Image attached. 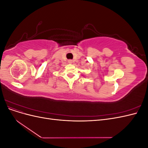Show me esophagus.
Returning a JSON list of instances; mask_svg holds the SVG:
<instances>
[{"label": "esophagus", "mask_w": 148, "mask_h": 148, "mask_svg": "<svg viewBox=\"0 0 148 148\" xmlns=\"http://www.w3.org/2000/svg\"><path fill=\"white\" fill-rule=\"evenodd\" d=\"M69 63H70V64H72V62H73V61H72V60H69Z\"/></svg>", "instance_id": "obj_1"}]
</instances>
